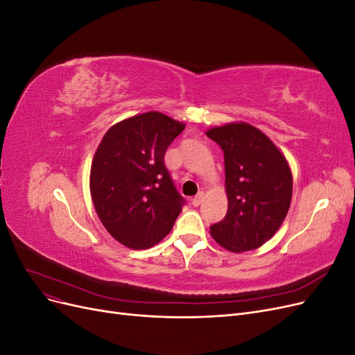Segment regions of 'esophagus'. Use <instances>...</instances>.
I'll return each mask as SVG.
<instances>
[{"mask_svg":"<svg viewBox=\"0 0 355 355\" xmlns=\"http://www.w3.org/2000/svg\"><path fill=\"white\" fill-rule=\"evenodd\" d=\"M202 192H200V194L197 196V197H194V198H192V206H194V207H198L200 206V204L202 202Z\"/></svg>","mask_w":355,"mask_h":355,"instance_id":"34e87169","label":"esophagus"}]
</instances>
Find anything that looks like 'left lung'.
Masks as SVG:
<instances>
[{"mask_svg":"<svg viewBox=\"0 0 355 355\" xmlns=\"http://www.w3.org/2000/svg\"><path fill=\"white\" fill-rule=\"evenodd\" d=\"M206 135L223 151L228 211L210 227L213 240L234 253L254 250L282 227L292 201L286 157L259 128L239 121Z\"/></svg>","mask_w":355,"mask_h":355,"instance_id":"8db88e82","label":"left lung"}]
</instances>
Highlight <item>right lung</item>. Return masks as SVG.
Here are the masks:
<instances>
[{"label": "right lung", "instance_id": "1", "mask_svg": "<svg viewBox=\"0 0 355 355\" xmlns=\"http://www.w3.org/2000/svg\"><path fill=\"white\" fill-rule=\"evenodd\" d=\"M185 124L149 111L114 124L92 161L90 194L112 237L128 249H149L171 231L185 200L164 166V154Z\"/></svg>", "mask_w": 355, "mask_h": 355}]
</instances>
